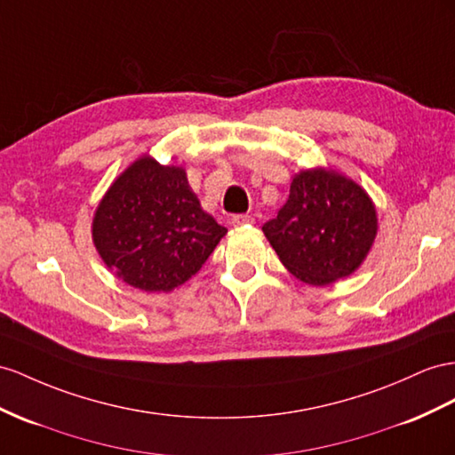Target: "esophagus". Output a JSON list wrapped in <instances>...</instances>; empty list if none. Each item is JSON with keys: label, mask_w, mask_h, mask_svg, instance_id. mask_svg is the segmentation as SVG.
<instances>
[{"label": "esophagus", "mask_w": 455, "mask_h": 455, "mask_svg": "<svg viewBox=\"0 0 455 455\" xmlns=\"http://www.w3.org/2000/svg\"><path fill=\"white\" fill-rule=\"evenodd\" d=\"M253 220H255V219H253L251 215H232L230 223L235 225V227H243V225H251Z\"/></svg>", "instance_id": "1"}]
</instances>
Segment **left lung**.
Segmentation results:
<instances>
[{"label": "left lung", "instance_id": "1", "mask_svg": "<svg viewBox=\"0 0 455 455\" xmlns=\"http://www.w3.org/2000/svg\"><path fill=\"white\" fill-rule=\"evenodd\" d=\"M286 269L313 286L352 275L377 235V213L359 186L331 171H301L278 215L263 225Z\"/></svg>", "mask_w": 455, "mask_h": 455}]
</instances>
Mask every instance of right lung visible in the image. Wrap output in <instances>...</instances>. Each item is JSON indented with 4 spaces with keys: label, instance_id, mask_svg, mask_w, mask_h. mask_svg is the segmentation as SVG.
Masks as SVG:
<instances>
[{
    "label": "right lung",
    "instance_id": "1",
    "mask_svg": "<svg viewBox=\"0 0 455 455\" xmlns=\"http://www.w3.org/2000/svg\"><path fill=\"white\" fill-rule=\"evenodd\" d=\"M92 235L124 283L169 292L202 269L227 228L200 207L182 169L142 157L113 182Z\"/></svg>",
    "mask_w": 455,
    "mask_h": 455
}]
</instances>
